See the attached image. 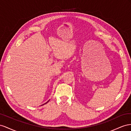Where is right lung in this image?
Segmentation results:
<instances>
[{"label":"right lung","instance_id":"right-lung-1","mask_svg":"<svg viewBox=\"0 0 131 131\" xmlns=\"http://www.w3.org/2000/svg\"><path fill=\"white\" fill-rule=\"evenodd\" d=\"M49 100H48V102H47V103H45V104H47V103H48V102H49ZM44 104H43V105H44Z\"/></svg>","mask_w":131,"mask_h":131}]
</instances>
